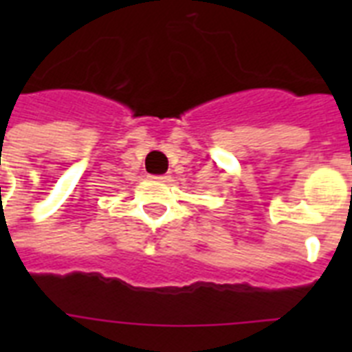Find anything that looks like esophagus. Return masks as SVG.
<instances>
[{
	"instance_id": "esophagus-1",
	"label": "esophagus",
	"mask_w": 352,
	"mask_h": 352,
	"mask_svg": "<svg viewBox=\"0 0 352 352\" xmlns=\"http://www.w3.org/2000/svg\"><path fill=\"white\" fill-rule=\"evenodd\" d=\"M153 179H157L159 182H170L171 177L170 175H157V177H153Z\"/></svg>"
}]
</instances>
